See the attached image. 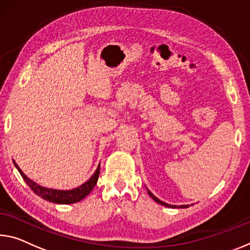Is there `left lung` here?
<instances>
[{
	"label": "left lung",
	"mask_w": 250,
	"mask_h": 250,
	"mask_svg": "<svg viewBox=\"0 0 250 250\" xmlns=\"http://www.w3.org/2000/svg\"><path fill=\"white\" fill-rule=\"evenodd\" d=\"M148 193H149V196L152 198V199L156 201V203H158V204H160V205H162V206H166V207H169V208H187V207H189L188 205H182V206H173V205H168V204H166V203H164V201H161V200H159L158 199L157 197H154L151 192L149 191L148 190Z\"/></svg>",
	"instance_id": "8db88e82"
}]
</instances>
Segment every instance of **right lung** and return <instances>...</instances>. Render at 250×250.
I'll use <instances>...</instances> for the list:
<instances>
[{
	"label": "right lung",
	"mask_w": 250,
	"mask_h": 250,
	"mask_svg": "<svg viewBox=\"0 0 250 250\" xmlns=\"http://www.w3.org/2000/svg\"><path fill=\"white\" fill-rule=\"evenodd\" d=\"M15 167L18 168L19 172L21 173V176L24 181L26 182V185L33 190L34 193H37L39 197L43 198L44 200L51 201V203H55V204H62V205H70V204H74V203H79V201L84 199V198L89 195V193L92 191V189L94 188V186L97 185L98 182V178H99V173H100V165L97 168L96 172L93 173L92 177L90 179L84 182V184L81 185L80 187L72 189V190H57V189H49V188H44L42 186H40L38 184H35L34 181L29 179L21 169L19 168V166L15 164Z\"/></svg>",
	"instance_id": "add662e5"
}]
</instances>
